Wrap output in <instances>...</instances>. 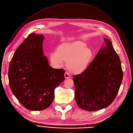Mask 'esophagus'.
<instances>
[{
	"label": "esophagus",
	"mask_w": 133,
	"mask_h": 133,
	"mask_svg": "<svg viewBox=\"0 0 133 133\" xmlns=\"http://www.w3.org/2000/svg\"><path fill=\"white\" fill-rule=\"evenodd\" d=\"M64 77H65V78H66V79L70 78L71 77L70 74H69L68 72H65V74H64Z\"/></svg>",
	"instance_id": "34e87169"
}]
</instances>
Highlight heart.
Masks as SVG:
<instances>
[{
  "label": "heart",
  "mask_w": 133,
  "mask_h": 133,
  "mask_svg": "<svg viewBox=\"0 0 133 133\" xmlns=\"http://www.w3.org/2000/svg\"><path fill=\"white\" fill-rule=\"evenodd\" d=\"M86 47L82 42L61 44L56 52L50 54V60L56 65L62 64L63 61H66V68L71 72L81 74L87 69L94 56L93 51Z\"/></svg>",
  "instance_id": "1"
}]
</instances>
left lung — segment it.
<instances>
[{"label":"left lung","instance_id":"8db88e82","mask_svg":"<svg viewBox=\"0 0 133 133\" xmlns=\"http://www.w3.org/2000/svg\"><path fill=\"white\" fill-rule=\"evenodd\" d=\"M104 40L105 46L100 49L87 69L73 76L77 104L88 111L110 105L117 95L123 78L119 57L111 41Z\"/></svg>","mask_w":133,"mask_h":133}]
</instances>
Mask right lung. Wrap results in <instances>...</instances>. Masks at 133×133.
<instances>
[{"label":"right lung","mask_w":133,"mask_h":133,"mask_svg":"<svg viewBox=\"0 0 133 133\" xmlns=\"http://www.w3.org/2000/svg\"><path fill=\"white\" fill-rule=\"evenodd\" d=\"M43 40V35L29 34L16 50L8 69L13 94L31 111L48 108L54 99L55 89L65 79L64 70L50 67L44 56Z\"/></svg>","instance_id":"1"}]
</instances>
